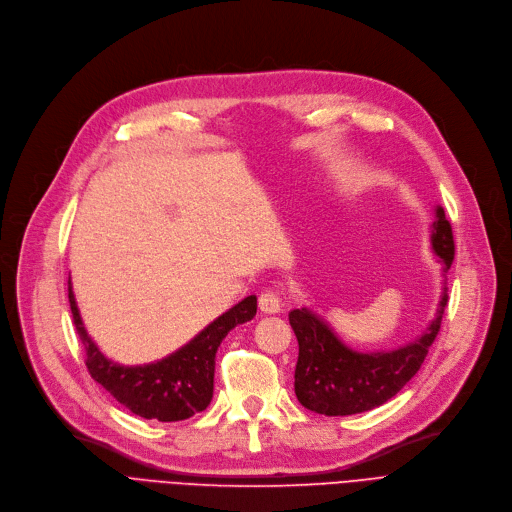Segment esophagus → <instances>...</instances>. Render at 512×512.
I'll use <instances>...</instances> for the list:
<instances>
[{
	"label": "esophagus",
	"instance_id": "esophagus-1",
	"mask_svg": "<svg viewBox=\"0 0 512 512\" xmlns=\"http://www.w3.org/2000/svg\"><path fill=\"white\" fill-rule=\"evenodd\" d=\"M280 307H282V301H280V297H278L274 290H265V292L259 294V309L263 313H267V315L278 313Z\"/></svg>",
	"mask_w": 512,
	"mask_h": 512
}]
</instances>
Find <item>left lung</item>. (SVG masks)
Listing matches in <instances>:
<instances>
[{"mask_svg": "<svg viewBox=\"0 0 512 512\" xmlns=\"http://www.w3.org/2000/svg\"><path fill=\"white\" fill-rule=\"evenodd\" d=\"M432 249L444 263L446 276L454 259V238L442 207L436 209ZM446 305L448 288L444 286L436 319L429 328L417 340L388 353H357L342 344L313 311L305 307L290 311V326L299 340L294 392L301 405L328 417L355 415L384 405L421 369L440 332Z\"/></svg>", "mask_w": 512, "mask_h": 512, "instance_id": "8db88e82", "label": "left lung"}]
</instances>
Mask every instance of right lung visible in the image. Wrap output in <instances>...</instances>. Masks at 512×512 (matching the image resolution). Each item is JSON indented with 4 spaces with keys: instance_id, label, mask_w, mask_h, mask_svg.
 Segmentation results:
<instances>
[{
    "instance_id": "obj_1",
    "label": "right lung",
    "mask_w": 512,
    "mask_h": 512,
    "mask_svg": "<svg viewBox=\"0 0 512 512\" xmlns=\"http://www.w3.org/2000/svg\"><path fill=\"white\" fill-rule=\"evenodd\" d=\"M68 301L78 338L85 346V365L91 378L134 415L157 421H182L209 407L218 346L234 326L251 321L257 313V297L251 294L211 321L201 334L170 357L149 365L124 367L105 359L89 338L72 286H68Z\"/></svg>"
}]
</instances>
